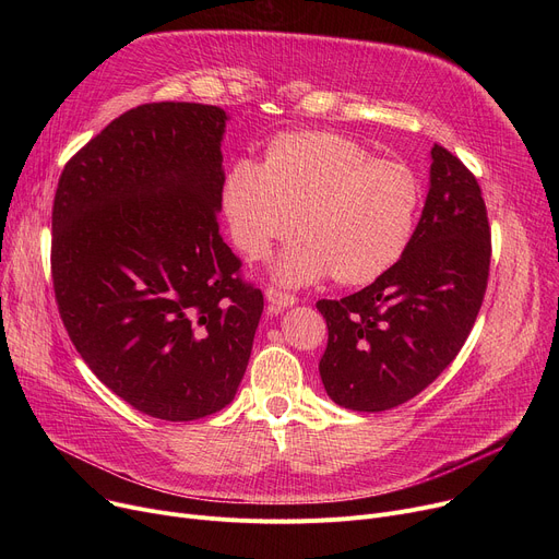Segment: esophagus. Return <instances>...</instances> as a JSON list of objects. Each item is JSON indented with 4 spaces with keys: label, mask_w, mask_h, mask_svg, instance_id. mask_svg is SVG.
Here are the masks:
<instances>
[{
    "label": "esophagus",
    "mask_w": 559,
    "mask_h": 559,
    "mask_svg": "<svg viewBox=\"0 0 559 559\" xmlns=\"http://www.w3.org/2000/svg\"><path fill=\"white\" fill-rule=\"evenodd\" d=\"M264 297H267V301L276 308H287V306H295L299 301L295 295H289V292H283V289H276V287L264 289Z\"/></svg>",
    "instance_id": "obj_1"
}]
</instances>
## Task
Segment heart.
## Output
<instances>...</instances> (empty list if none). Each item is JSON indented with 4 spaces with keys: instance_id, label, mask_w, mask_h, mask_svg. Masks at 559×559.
Listing matches in <instances>:
<instances>
[{
    "instance_id": "1",
    "label": "heart",
    "mask_w": 559,
    "mask_h": 559,
    "mask_svg": "<svg viewBox=\"0 0 559 559\" xmlns=\"http://www.w3.org/2000/svg\"><path fill=\"white\" fill-rule=\"evenodd\" d=\"M222 209L233 245L251 260L295 228L304 235L276 260L278 281L304 285L331 274L342 285H362L409 247L421 183L407 165L378 160L344 135L289 133L270 144L264 163L230 165Z\"/></svg>"
}]
</instances>
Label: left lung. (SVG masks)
<instances>
[{"label": "left lung", "instance_id": "obj_1", "mask_svg": "<svg viewBox=\"0 0 559 559\" xmlns=\"http://www.w3.org/2000/svg\"><path fill=\"white\" fill-rule=\"evenodd\" d=\"M430 190L401 260L340 301H317L329 326L319 376L329 396L383 413L426 390L460 354L480 312L491 228L476 176L432 146Z\"/></svg>", "mask_w": 559, "mask_h": 559}]
</instances>
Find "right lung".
<instances>
[{
	"label": "right lung",
	"mask_w": 559,
	"mask_h": 559,
	"mask_svg": "<svg viewBox=\"0 0 559 559\" xmlns=\"http://www.w3.org/2000/svg\"><path fill=\"white\" fill-rule=\"evenodd\" d=\"M224 127L209 104L131 108L68 160L53 197L63 326L110 392L165 421L233 401L264 306L219 235Z\"/></svg>",
	"instance_id": "obj_1"
}]
</instances>
